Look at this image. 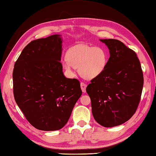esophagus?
I'll list each match as a JSON object with an SVG mask.
<instances>
[{"label":"esophagus","instance_id":"obj_1","mask_svg":"<svg viewBox=\"0 0 156 156\" xmlns=\"http://www.w3.org/2000/svg\"><path fill=\"white\" fill-rule=\"evenodd\" d=\"M80 87H81V89H82V92H86V88H87V85L86 84H84V83H83V82H81V83H80Z\"/></svg>","mask_w":156,"mask_h":156}]
</instances>
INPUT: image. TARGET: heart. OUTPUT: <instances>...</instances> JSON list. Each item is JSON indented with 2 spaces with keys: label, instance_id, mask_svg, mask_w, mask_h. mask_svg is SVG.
I'll return each instance as SVG.
<instances>
[{
  "label": "heart",
  "instance_id": "heart-1",
  "mask_svg": "<svg viewBox=\"0 0 156 156\" xmlns=\"http://www.w3.org/2000/svg\"><path fill=\"white\" fill-rule=\"evenodd\" d=\"M66 58L67 60L62 63L64 70L72 75V67L78 68L80 75L87 79H92L101 75L105 71L108 62L107 51L100 46H74L68 51Z\"/></svg>",
  "mask_w": 156,
  "mask_h": 156
}]
</instances>
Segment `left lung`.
Returning <instances> with one entry per match:
<instances>
[{
	"label": "left lung",
	"mask_w": 156,
	"mask_h": 156,
	"mask_svg": "<svg viewBox=\"0 0 156 156\" xmlns=\"http://www.w3.org/2000/svg\"><path fill=\"white\" fill-rule=\"evenodd\" d=\"M109 49L105 71L87 87L92 112L98 123L112 127L124 123L136 112L144 86L140 62L133 50L117 39H100Z\"/></svg>",
	"instance_id": "1"
}]
</instances>
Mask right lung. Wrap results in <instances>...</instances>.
<instances>
[{
	"label": "right lung",
	"mask_w": 156,
	"mask_h": 156,
	"mask_svg": "<svg viewBox=\"0 0 156 156\" xmlns=\"http://www.w3.org/2000/svg\"><path fill=\"white\" fill-rule=\"evenodd\" d=\"M62 45L60 35L32 41L13 69L15 100L29 123L39 130L62 129L82 95L79 80L63 74Z\"/></svg>",
	"instance_id": "right-lung-1"
}]
</instances>
